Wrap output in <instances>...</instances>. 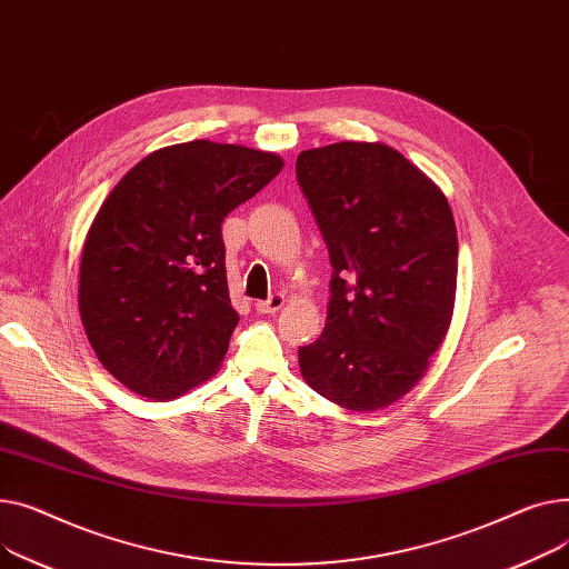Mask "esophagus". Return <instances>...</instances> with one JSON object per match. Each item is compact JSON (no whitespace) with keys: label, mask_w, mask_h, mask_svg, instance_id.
<instances>
[{"label":"esophagus","mask_w":569,"mask_h":569,"mask_svg":"<svg viewBox=\"0 0 569 569\" xmlns=\"http://www.w3.org/2000/svg\"><path fill=\"white\" fill-rule=\"evenodd\" d=\"M282 306H284V296L282 293H273L269 300H259V303L254 306V310L259 315H276Z\"/></svg>","instance_id":"obj_1"}]
</instances>
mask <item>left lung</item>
I'll list each match as a JSON object with an SVG mask.
<instances>
[{
  "label": "left lung",
  "instance_id": "8db88e82",
  "mask_svg": "<svg viewBox=\"0 0 569 569\" xmlns=\"http://www.w3.org/2000/svg\"><path fill=\"white\" fill-rule=\"evenodd\" d=\"M296 179L326 241V328L300 375L349 411H379L427 372L452 321L457 227L441 188L381 142L300 151Z\"/></svg>",
  "mask_w": 569,
  "mask_h": 569
}]
</instances>
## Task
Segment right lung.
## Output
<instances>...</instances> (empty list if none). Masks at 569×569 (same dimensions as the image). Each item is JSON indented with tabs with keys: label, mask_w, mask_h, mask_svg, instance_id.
<instances>
[{
	"label": "right lung",
	"mask_w": 569,
	"mask_h": 569,
	"mask_svg": "<svg viewBox=\"0 0 569 569\" xmlns=\"http://www.w3.org/2000/svg\"><path fill=\"white\" fill-rule=\"evenodd\" d=\"M282 167L269 151L192 140L149 153L108 194L78 303L89 345L126 388L172 399L216 375L239 323L222 220Z\"/></svg>",
	"instance_id": "obj_1"
}]
</instances>
